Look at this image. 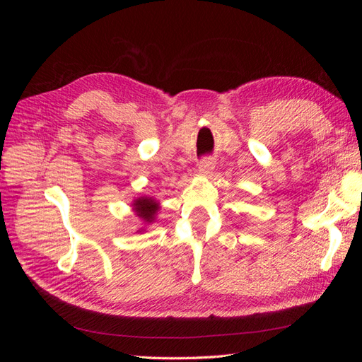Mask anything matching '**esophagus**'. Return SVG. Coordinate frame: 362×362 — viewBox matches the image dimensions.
<instances>
[{
  "mask_svg": "<svg viewBox=\"0 0 362 362\" xmlns=\"http://www.w3.org/2000/svg\"><path fill=\"white\" fill-rule=\"evenodd\" d=\"M214 166L216 163L213 161V158H204L201 163H199V172L202 175H205V177H210V175L213 173L214 170Z\"/></svg>",
  "mask_w": 362,
  "mask_h": 362,
  "instance_id": "1",
  "label": "esophagus"
}]
</instances>
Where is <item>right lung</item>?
Returning a JSON list of instances; mask_svg holds the SVG:
<instances>
[{
  "instance_id": "add662e5",
  "label": "right lung",
  "mask_w": 362,
  "mask_h": 362,
  "mask_svg": "<svg viewBox=\"0 0 362 362\" xmlns=\"http://www.w3.org/2000/svg\"><path fill=\"white\" fill-rule=\"evenodd\" d=\"M131 206H133V211L136 213V216L140 218V221L144 222L145 226L154 223L161 208L160 202L154 198V196H146V194L137 196V198L131 202ZM145 231L146 228L137 229V233H145Z\"/></svg>"
}]
</instances>
